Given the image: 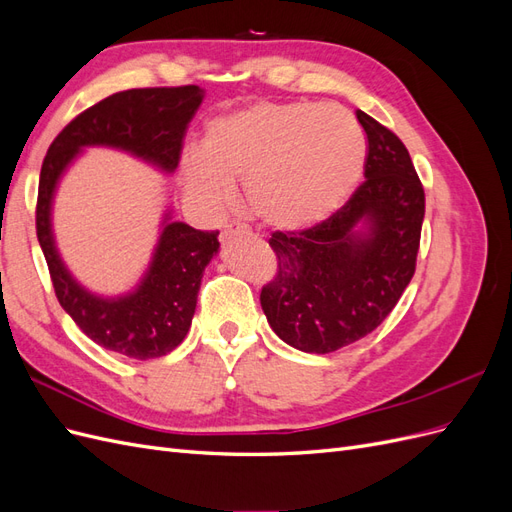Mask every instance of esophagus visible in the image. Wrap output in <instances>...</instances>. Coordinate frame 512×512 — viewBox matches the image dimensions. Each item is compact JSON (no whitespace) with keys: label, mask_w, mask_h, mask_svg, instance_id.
Listing matches in <instances>:
<instances>
[{"label":"esophagus","mask_w":512,"mask_h":512,"mask_svg":"<svg viewBox=\"0 0 512 512\" xmlns=\"http://www.w3.org/2000/svg\"><path fill=\"white\" fill-rule=\"evenodd\" d=\"M237 235H250V228L241 222H230L224 230H222V241H230L232 237Z\"/></svg>","instance_id":"1"}]
</instances>
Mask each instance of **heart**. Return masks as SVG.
I'll return each instance as SVG.
<instances>
[{
    "label": "heart",
    "instance_id": "1",
    "mask_svg": "<svg viewBox=\"0 0 512 512\" xmlns=\"http://www.w3.org/2000/svg\"><path fill=\"white\" fill-rule=\"evenodd\" d=\"M365 164V136L337 106L258 102L207 121L203 149L181 158L183 185L211 209L243 181L250 209L284 232L314 228L346 205Z\"/></svg>",
    "mask_w": 512,
    "mask_h": 512
}]
</instances>
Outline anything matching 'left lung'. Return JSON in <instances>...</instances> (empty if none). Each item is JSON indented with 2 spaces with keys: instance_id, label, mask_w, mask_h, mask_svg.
Listing matches in <instances>:
<instances>
[{
  "instance_id": "8db88e82",
  "label": "left lung",
  "mask_w": 512,
  "mask_h": 512,
  "mask_svg": "<svg viewBox=\"0 0 512 512\" xmlns=\"http://www.w3.org/2000/svg\"><path fill=\"white\" fill-rule=\"evenodd\" d=\"M356 119L369 147L363 185L329 220L269 239L277 275L262 312L277 337L312 354L359 342L391 314L421 241L425 192L408 149L367 113Z\"/></svg>"
}]
</instances>
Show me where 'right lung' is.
<instances>
[{
	"label": "right lung",
	"instance_id": "1",
	"mask_svg": "<svg viewBox=\"0 0 512 512\" xmlns=\"http://www.w3.org/2000/svg\"><path fill=\"white\" fill-rule=\"evenodd\" d=\"M205 98L198 85L128 89L87 108L57 134L40 170L36 230L59 305L89 339L106 350L147 361L175 350L188 335L200 280L220 252V232L175 222L166 209L160 237L138 284L117 294L91 292L70 273L53 232L59 181L87 147H108L160 173H175L185 128Z\"/></svg>",
	"mask_w": 512,
	"mask_h": 512
}]
</instances>
